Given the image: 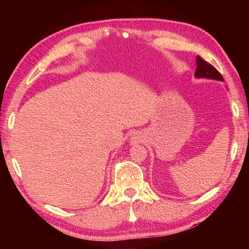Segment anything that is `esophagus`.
Here are the masks:
<instances>
[{
  "mask_svg": "<svg viewBox=\"0 0 249 249\" xmlns=\"http://www.w3.org/2000/svg\"><path fill=\"white\" fill-rule=\"evenodd\" d=\"M142 140H144V135H142L141 132H135L133 133L132 136H130L129 142L132 145H134V144H138V142H142Z\"/></svg>",
  "mask_w": 249,
  "mask_h": 249,
  "instance_id": "esophagus-1",
  "label": "esophagus"
}]
</instances>
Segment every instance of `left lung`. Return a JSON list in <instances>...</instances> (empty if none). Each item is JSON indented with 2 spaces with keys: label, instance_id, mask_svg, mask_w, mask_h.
<instances>
[{
  "label": "left lung",
  "instance_id": "left-lung-1",
  "mask_svg": "<svg viewBox=\"0 0 249 249\" xmlns=\"http://www.w3.org/2000/svg\"><path fill=\"white\" fill-rule=\"evenodd\" d=\"M195 77L197 79H213L217 80V81H224L222 74L214 68L212 65L209 62L203 60L201 57L196 56V70L195 73Z\"/></svg>",
  "mask_w": 249,
  "mask_h": 249
}]
</instances>
